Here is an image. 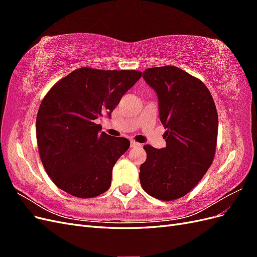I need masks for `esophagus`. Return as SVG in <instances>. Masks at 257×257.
Segmentation results:
<instances>
[{
	"mask_svg": "<svg viewBox=\"0 0 257 257\" xmlns=\"http://www.w3.org/2000/svg\"><path fill=\"white\" fill-rule=\"evenodd\" d=\"M139 146H141V144H138L134 141H131V148H136V147H139Z\"/></svg>",
	"mask_w": 257,
	"mask_h": 257,
	"instance_id": "34e87169",
	"label": "esophagus"
}]
</instances>
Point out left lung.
Masks as SVG:
<instances>
[{"instance_id":"left-lung-1","label":"left lung","mask_w":257,"mask_h":257,"mask_svg":"<svg viewBox=\"0 0 257 257\" xmlns=\"http://www.w3.org/2000/svg\"><path fill=\"white\" fill-rule=\"evenodd\" d=\"M144 79L157 92L166 147L145 145L141 165L143 189L152 197L170 201L186 195L213 161L217 112L205 83L176 66L147 68Z\"/></svg>"}]
</instances>
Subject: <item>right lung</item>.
Instances as JSON below:
<instances>
[{
	"instance_id": "obj_1",
	"label": "right lung",
	"mask_w": 257,
	"mask_h": 257,
	"mask_svg": "<svg viewBox=\"0 0 257 257\" xmlns=\"http://www.w3.org/2000/svg\"><path fill=\"white\" fill-rule=\"evenodd\" d=\"M141 77L138 71L81 67L45 95L36 116L37 146L46 173L59 189L91 198L110 188L112 168L130 141L99 133L95 120L110 116Z\"/></svg>"
}]
</instances>
